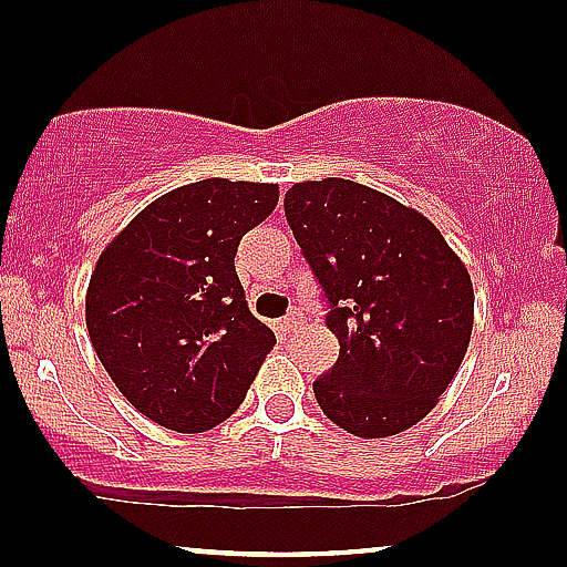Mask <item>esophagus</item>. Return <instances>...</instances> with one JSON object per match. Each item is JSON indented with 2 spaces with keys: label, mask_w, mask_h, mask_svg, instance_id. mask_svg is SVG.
I'll return each mask as SVG.
<instances>
[{
  "label": "esophagus",
  "mask_w": 567,
  "mask_h": 567,
  "mask_svg": "<svg viewBox=\"0 0 567 567\" xmlns=\"http://www.w3.org/2000/svg\"><path fill=\"white\" fill-rule=\"evenodd\" d=\"M302 321H306V316H302L300 308H295V310H289V313H286L281 321H278V327H281L284 332H291V330H297Z\"/></svg>",
  "instance_id": "obj_1"
}]
</instances>
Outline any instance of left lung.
I'll return each mask as SVG.
<instances>
[{
    "label": "left lung",
    "instance_id": "1",
    "mask_svg": "<svg viewBox=\"0 0 567 567\" xmlns=\"http://www.w3.org/2000/svg\"><path fill=\"white\" fill-rule=\"evenodd\" d=\"M284 210L340 343L313 381L321 411L359 437L422 422L471 343L465 265L430 218L354 181L295 184Z\"/></svg>",
    "mask_w": 567,
    "mask_h": 567
}]
</instances>
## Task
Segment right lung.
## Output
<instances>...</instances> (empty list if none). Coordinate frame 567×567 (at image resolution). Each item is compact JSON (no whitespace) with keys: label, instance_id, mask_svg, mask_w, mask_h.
Returning a JSON list of instances; mask_svg holds the SVG:
<instances>
[{"label":"right lung","instance_id":"add662e5","mask_svg":"<svg viewBox=\"0 0 567 567\" xmlns=\"http://www.w3.org/2000/svg\"><path fill=\"white\" fill-rule=\"evenodd\" d=\"M278 205L276 184L208 178L137 213L91 272L86 327L118 392L175 432L240 408L276 334L235 272L243 235Z\"/></svg>","mask_w":567,"mask_h":567}]
</instances>
